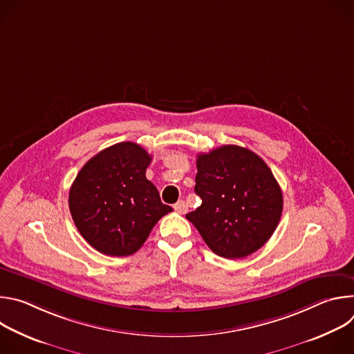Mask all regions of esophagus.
<instances>
[{
    "label": "esophagus",
    "instance_id": "34e87169",
    "mask_svg": "<svg viewBox=\"0 0 354 354\" xmlns=\"http://www.w3.org/2000/svg\"><path fill=\"white\" fill-rule=\"evenodd\" d=\"M174 209H175V210H176L179 214H185V213L187 212V205L185 203L183 200H179L178 203L174 206Z\"/></svg>",
    "mask_w": 354,
    "mask_h": 354
}]
</instances>
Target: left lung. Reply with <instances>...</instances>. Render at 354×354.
Masks as SVG:
<instances>
[{
  "mask_svg": "<svg viewBox=\"0 0 354 354\" xmlns=\"http://www.w3.org/2000/svg\"><path fill=\"white\" fill-rule=\"evenodd\" d=\"M194 192L201 206L186 214L216 255L241 259L262 248L283 212V193L266 162L238 145L198 154Z\"/></svg>",
  "mask_w": 354,
  "mask_h": 354,
  "instance_id": "obj_1",
  "label": "left lung"
}]
</instances>
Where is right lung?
<instances>
[{
  "instance_id": "add662e5",
  "label": "right lung",
  "mask_w": 354,
  "mask_h": 354,
  "mask_svg": "<svg viewBox=\"0 0 354 354\" xmlns=\"http://www.w3.org/2000/svg\"><path fill=\"white\" fill-rule=\"evenodd\" d=\"M151 156L131 141L108 147L92 157L71 185L68 206L84 239L100 254L129 257L171 206L145 178Z\"/></svg>"
}]
</instances>
